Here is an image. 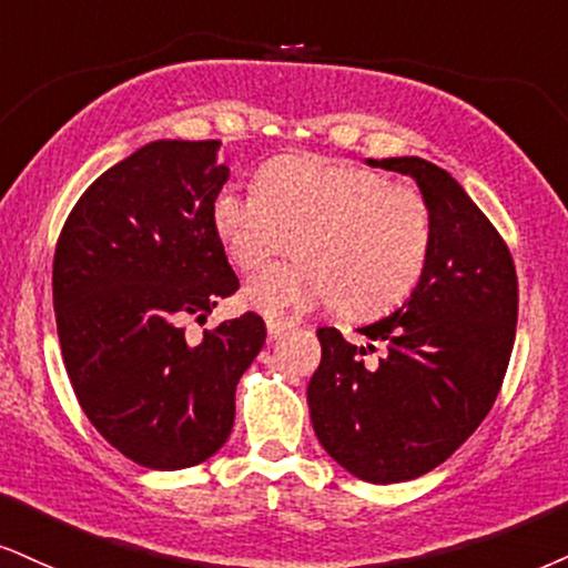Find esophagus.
Wrapping results in <instances>:
<instances>
[{
	"label": "esophagus",
	"instance_id": "esophagus-1",
	"mask_svg": "<svg viewBox=\"0 0 568 568\" xmlns=\"http://www.w3.org/2000/svg\"><path fill=\"white\" fill-rule=\"evenodd\" d=\"M295 326V324H290V321H268V324H265V328H268V339H278L282 337V334H286L290 332V328Z\"/></svg>",
	"mask_w": 568,
	"mask_h": 568
}]
</instances>
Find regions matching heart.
Wrapping results in <instances>:
<instances>
[{"label": "heart", "mask_w": 568, "mask_h": 568, "mask_svg": "<svg viewBox=\"0 0 568 568\" xmlns=\"http://www.w3.org/2000/svg\"><path fill=\"white\" fill-rule=\"evenodd\" d=\"M215 234L242 271H257L295 240L297 265L252 276L244 300L268 318L321 305L374 316L416 286L432 250V210L418 189L318 155L271 163L261 189L221 186Z\"/></svg>", "instance_id": "1"}]
</instances>
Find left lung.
Returning a JSON list of instances; mask_svg holds the SVG:
<instances>
[{
	"instance_id": "left-lung-1",
	"label": "left lung",
	"mask_w": 568,
	"mask_h": 568,
	"mask_svg": "<svg viewBox=\"0 0 568 568\" xmlns=\"http://www.w3.org/2000/svg\"><path fill=\"white\" fill-rule=\"evenodd\" d=\"M366 165L422 189L434 229L429 261L403 307L358 328L366 347L318 328L307 408L342 468L392 485L437 468L485 422L514 349L519 282L506 242L450 173L422 158ZM376 348L381 358L363 364Z\"/></svg>"
}]
</instances>
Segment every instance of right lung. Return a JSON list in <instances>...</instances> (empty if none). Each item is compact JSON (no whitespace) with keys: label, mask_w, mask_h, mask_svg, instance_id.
I'll list each match as a JSON object with an SVG mask.
<instances>
[{"label":"right lung","mask_w":568,"mask_h":568,"mask_svg":"<svg viewBox=\"0 0 568 568\" xmlns=\"http://www.w3.org/2000/svg\"><path fill=\"white\" fill-rule=\"evenodd\" d=\"M221 142L158 139L104 171L62 226L52 297L70 384L97 432L158 471L197 466L234 426L242 374L265 342L257 313L186 342L240 278L210 221L229 181Z\"/></svg>","instance_id":"1"}]
</instances>
